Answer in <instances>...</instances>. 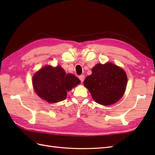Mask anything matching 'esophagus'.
I'll list each match as a JSON object with an SVG mask.
<instances>
[{"instance_id":"obj_1","label":"esophagus","mask_w":155,"mask_h":155,"mask_svg":"<svg viewBox=\"0 0 155 155\" xmlns=\"http://www.w3.org/2000/svg\"><path fill=\"white\" fill-rule=\"evenodd\" d=\"M79 79H80V81L82 82V83H83L84 79V75H81V76H79Z\"/></svg>"}]
</instances>
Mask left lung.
I'll list each match as a JSON object with an SVG mask.
<instances>
[{
    "instance_id": "obj_1",
    "label": "left lung",
    "mask_w": 155,
    "mask_h": 155,
    "mask_svg": "<svg viewBox=\"0 0 155 155\" xmlns=\"http://www.w3.org/2000/svg\"><path fill=\"white\" fill-rule=\"evenodd\" d=\"M127 83L125 72L110 62L95 65L92 74L84 81L94 101L105 106L115 103L123 97Z\"/></svg>"
}]
</instances>
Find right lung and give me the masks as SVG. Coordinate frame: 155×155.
<instances>
[{
  "label": "right lung",
  "mask_w": 155,
  "mask_h": 155,
  "mask_svg": "<svg viewBox=\"0 0 155 155\" xmlns=\"http://www.w3.org/2000/svg\"><path fill=\"white\" fill-rule=\"evenodd\" d=\"M80 83L76 76L66 74L61 66L55 68L46 66L36 72L32 77V84L36 93L51 103L64 101L67 91Z\"/></svg>",
  "instance_id": "1"
}]
</instances>
